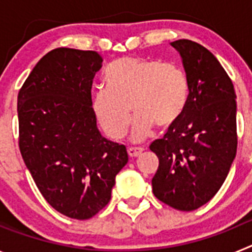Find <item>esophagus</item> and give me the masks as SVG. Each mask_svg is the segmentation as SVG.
<instances>
[{"instance_id":"34e87169","label":"esophagus","mask_w":252,"mask_h":252,"mask_svg":"<svg viewBox=\"0 0 252 252\" xmlns=\"http://www.w3.org/2000/svg\"><path fill=\"white\" fill-rule=\"evenodd\" d=\"M142 151H144V149H142V148H128L127 149V153H128V155H130L131 158L139 157Z\"/></svg>"}]
</instances>
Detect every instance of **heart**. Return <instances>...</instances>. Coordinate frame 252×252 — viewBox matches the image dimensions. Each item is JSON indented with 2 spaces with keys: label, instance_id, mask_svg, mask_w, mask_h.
<instances>
[{
  "label": "heart",
  "instance_id": "b5f03b06",
  "mask_svg": "<svg viewBox=\"0 0 252 252\" xmlns=\"http://www.w3.org/2000/svg\"><path fill=\"white\" fill-rule=\"evenodd\" d=\"M107 88L93 93L92 107L104 132L113 140L126 135L133 115L132 140L153 130L170 127L182 117L189 99V81L183 69L144 58H122L107 69Z\"/></svg>",
  "mask_w": 252,
  "mask_h": 252
}]
</instances>
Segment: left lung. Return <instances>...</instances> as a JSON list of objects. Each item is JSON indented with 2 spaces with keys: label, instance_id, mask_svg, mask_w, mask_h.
Segmentation results:
<instances>
[{
  "label": "left lung",
  "instance_id": "obj_1",
  "mask_svg": "<svg viewBox=\"0 0 252 252\" xmlns=\"http://www.w3.org/2000/svg\"><path fill=\"white\" fill-rule=\"evenodd\" d=\"M178 50L189 81L183 115L162 139L151 142L159 158L154 195L178 211H194L215 197L237 150L236 94L217 58L201 44L180 39Z\"/></svg>",
  "mask_w": 252,
  "mask_h": 252
}]
</instances>
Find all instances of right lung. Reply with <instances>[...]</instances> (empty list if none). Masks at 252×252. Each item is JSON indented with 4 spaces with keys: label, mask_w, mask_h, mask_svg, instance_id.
I'll return each mask as SVG.
<instances>
[{
    "label": "right lung",
    "mask_w": 252,
    "mask_h": 252,
    "mask_svg": "<svg viewBox=\"0 0 252 252\" xmlns=\"http://www.w3.org/2000/svg\"><path fill=\"white\" fill-rule=\"evenodd\" d=\"M97 51L58 48L37 62L17 95L19 146L46 202L75 220L107 206L126 146L104 139L92 107Z\"/></svg>",
    "instance_id": "add662e5"
}]
</instances>
